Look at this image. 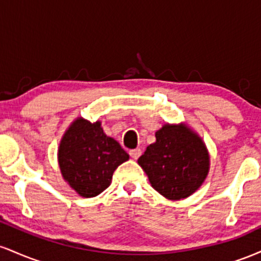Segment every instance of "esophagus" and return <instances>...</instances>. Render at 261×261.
Listing matches in <instances>:
<instances>
[{
  "instance_id": "1",
  "label": "esophagus",
  "mask_w": 261,
  "mask_h": 261,
  "mask_svg": "<svg viewBox=\"0 0 261 261\" xmlns=\"http://www.w3.org/2000/svg\"><path fill=\"white\" fill-rule=\"evenodd\" d=\"M131 155V158H134V160H137V158L141 155V149L140 148H135V149H130V152H128Z\"/></svg>"
}]
</instances>
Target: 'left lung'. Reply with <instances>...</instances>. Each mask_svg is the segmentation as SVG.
<instances>
[{
    "label": "left lung",
    "instance_id": "8db88e82",
    "mask_svg": "<svg viewBox=\"0 0 261 261\" xmlns=\"http://www.w3.org/2000/svg\"><path fill=\"white\" fill-rule=\"evenodd\" d=\"M205 143L182 125H164L155 133V142L137 160L149 182L169 200L190 196L201 187L208 172Z\"/></svg>",
    "mask_w": 261,
    "mask_h": 261
}]
</instances>
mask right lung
<instances>
[{"mask_svg":"<svg viewBox=\"0 0 261 261\" xmlns=\"http://www.w3.org/2000/svg\"><path fill=\"white\" fill-rule=\"evenodd\" d=\"M58 155L64 179L83 197L99 195L110 185L114 170L128 160L99 121L92 124L81 118L66 131Z\"/></svg>","mask_w":261,"mask_h":261,"instance_id":"1","label":"right lung"}]
</instances>
